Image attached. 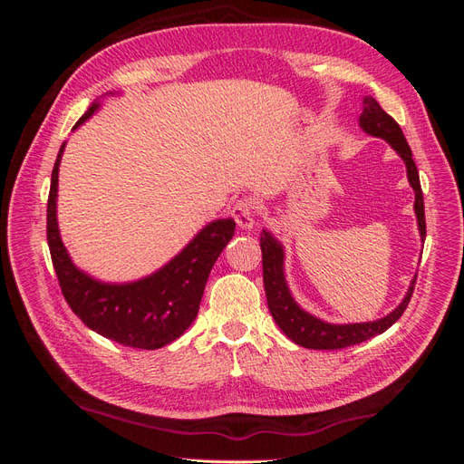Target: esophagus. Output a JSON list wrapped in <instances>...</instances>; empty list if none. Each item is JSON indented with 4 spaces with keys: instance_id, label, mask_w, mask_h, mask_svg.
<instances>
[{
    "instance_id": "esophagus-1",
    "label": "esophagus",
    "mask_w": 464,
    "mask_h": 464,
    "mask_svg": "<svg viewBox=\"0 0 464 464\" xmlns=\"http://www.w3.org/2000/svg\"><path fill=\"white\" fill-rule=\"evenodd\" d=\"M232 217H234L237 227H240L242 230L254 228V224H256V207H254V203L247 201V199L236 201V205L232 207Z\"/></svg>"
}]
</instances>
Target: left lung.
<instances>
[{
	"label": "left lung",
	"mask_w": 464,
	"mask_h": 464,
	"mask_svg": "<svg viewBox=\"0 0 464 464\" xmlns=\"http://www.w3.org/2000/svg\"><path fill=\"white\" fill-rule=\"evenodd\" d=\"M360 125L362 130L368 131L370 135L385 139V141L402 157L406 164V172H409V181L416 191L414 210L418 218L420 236H422L424 240L426 237L424 195H422V188H420V176L412 159V150L409 143H406L402 130L372 96L363 98V111L360 116ZM261 254H263V285L266 294V304H269V312L273 319L276 321V325L285 331V334L290 341L314 350H339L353 344H360L363 341L372 339L375 334L385 333L392 323L404 314L406 307H409L414 285H416V276H414L402 304L395 312H391L383 319H377L372 323H353V325H331V323L321 321L307 312L300 310V305L292 300L286 280H285V273H283V257H285L283 247H280V244L275 240V237L265 230L261 234Z\"/></svg>",
	"instance_id": "obj_1"
}]
</instances>
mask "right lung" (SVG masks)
Instances as JSON below:
<instances>
[{"label":"right lung","mask_w":464,"mask_h":464,"mask_svg":"<svg viewBox=\"0 0 464 464\" xmlns=\"http://www.w3.org/2000/svg\"><path fill=\"white\" fill-rule=\"evenodd\" d=\"M92 104L77 123L94 114ZM63 147L52 170L46 236L53 271L72 312L98 334L123 346L154 350L176 341L198 317L207 278L222 249L232 240L236 222L215 220L159 273L131 285H102L81 273L69 259L55 220L58 170Z\"/></svg>","instance_id":"add662e5"}]
</instances>
